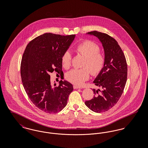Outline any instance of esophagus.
Listing matches in <instances>:
<instances>
[{
  "mask_svg": "<svg viewBox=\"0 0 148 148\" xmlns=\"http://www.w3.org/2000/svg\"><path fill=\"white\" fill-rule=\"evenodd\" d=\"M73 88H74V89H81L82 88H80L79 86H77V85H74Z\"/></svg>",
  "mask_w": 148,
  "mask_h": 148,
  "instance_id": "1",
  "label": "esophagus"
}]
</instances>
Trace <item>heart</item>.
Here are the masks:
<instances>
[{
	"label": "heart",
	"mask_w": 148,
	"mask_h": 148,
	"mask_svg": "<svg viewBox=\"0 0 148 148\" xmlns=\"http://www.w3.org/2000/svg\"><path fill=\"white\" fill-rule=\"evenodd\" d=\"M78 54L84 58L82 69H73L66 75V79L73 84L81 86L89 79L90 73L97 75L103 70L105 64V56L100 51L98 45L91 40H86L77 47ZM72 56L69 50H66L62 56L64 67L71 66Z\"/></svg>",
	"instance_id": "1"
}]
</instances>
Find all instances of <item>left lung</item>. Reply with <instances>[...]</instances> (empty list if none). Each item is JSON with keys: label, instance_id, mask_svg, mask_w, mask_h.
Returning a JSON list of instances; mask_svg holds the SVG:
<instances>
[{"label": "left lung", "instance_id": "8db88e82", "mask_svg": "<svg viewBox=\"0 0 148 148\" xmlns=\"http://www.w3.org/2000/svg\"><path fill=\"white\" fill-rule=\"evenodd\" d=\"M88 34L96 36L102 43L105 64L93 82L101 90L93 89V98L85 104L95 113L105 112L117 103L123 92L127 80V61L118 42L112 36L97 31Z\"/></svg>", "mask_w": 148, "mask_h": 148}]
</instances>
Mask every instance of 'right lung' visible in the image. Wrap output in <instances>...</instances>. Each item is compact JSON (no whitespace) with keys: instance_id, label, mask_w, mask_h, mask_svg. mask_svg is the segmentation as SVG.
I'll return each mask as SVG.
<instances>
[{"instance_id":"add662e5","label":"right lung","mask_w":148,"mask_h":148,"mask_svg":"<svg viewBox=\"0 0 148 148\" xmlns=\"http://www.w3.org/2000/svg\"><path fill=\"white\" fill-rule=\"evenodd\" d=\"M75 36L45 33L31 40L24 50L21 65L22 83L29 98L42 112L55 114L66 106L73 85L61 80L59 86L55 83L53 86L50 73H63L62 56Z\"/></svg>"}]
</instances>
